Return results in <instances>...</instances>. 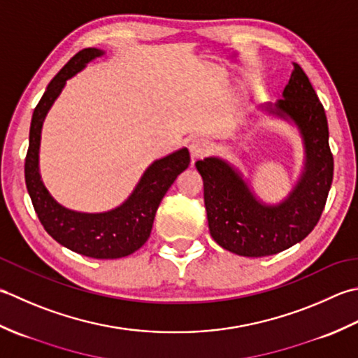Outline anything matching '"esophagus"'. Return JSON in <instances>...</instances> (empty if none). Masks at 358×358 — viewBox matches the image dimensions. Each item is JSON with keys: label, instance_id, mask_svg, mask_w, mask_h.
I'll return each mask as SVG.
<instances>
[{"label": "esophagus", "instance_id": "34e87169", "mask_svg": "<svg viewBox=\"0 0 358 358\" xmlns=\"http://www.w3.org/2000/svg\"><path fill=\"white\" fill-rule=\"evenodd\" d=\"M211 150H213V143L203 137L193 138L192 143H189V152H192L193 159H199V157L207 156Z\"/></svg>", "mask_w": 358, "mask_h": 358}]
</instances>
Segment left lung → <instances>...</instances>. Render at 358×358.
Here are the masks:
<instances>
[{
  "label": "left lung",
  "instance_id": "left-lung-1",
  "mask_svg": "<svg viewBox=\"0 0 358 358\" xmlns=\"http://www.w3.org/2000/svg\"><path fill=\"white\" fill-rule=\"evenodd\" d=\"M282 97L267 111L292 120L304 145V170L290 194L276 206L257 199L238 170L220 157L196 162L203 179L210 235L241 257H268L300 243L322 216L334 178L329 128L308 76L294 63Z\"/></svg>",
  "mask_w": 358,
  "mask_h": 358
}]
</instances>
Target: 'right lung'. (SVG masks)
<instances>
[{"mask_svg":"<svg viewBox=\"0 0 358 358\" xmlns=\"http://www.w3.org/2000/svg\"><path fill=\"white\" fill-rule=\"evenodd\" d=\"M105 52L96 48L80 50L52 78L35 106L29 131V148L24 162L27 193L43 227L58 244L96 259L128 257L147 243L156 211L165 193L189 164V152L180 148L152 162L138 180L134 192L117 208L105 213H80L58 203L43 185L38 152L43 122L66 80L82 71L94 58Z\"/></svg>","mask_w":358,"mask_h":358,"instance_id":"obj_1","label":"right lung"}]
</instances>
